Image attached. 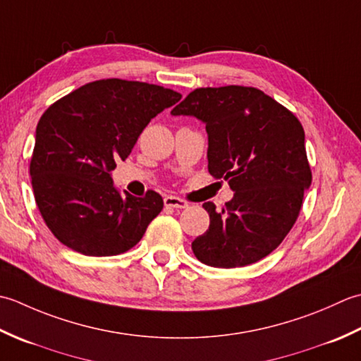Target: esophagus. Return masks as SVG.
<instances>
[{
	"mask_svg": "<svg viewBox=\"0 0 361 361\" xmlns=\"http://www.w3.org/2000/svg\"><path fill=\"white\" fill-rule=\"evenodd\" d=\"M164 202L166 207H174V209H187L188 207V202L178 196H165Z\"/></svg>",
	"mask_w": 361,
	"mask_h": 361,
	"instance_id": "1",
	"label": "esophagus"
}]
</instances>
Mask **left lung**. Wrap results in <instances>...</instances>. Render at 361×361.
Returning <instances> with one entry per match:
<instances>
[{
  "mask_svg": "<svg viewBox=\"0 0 361 361\" xmlns=\"http://www.w3.org/2000/svg\"><path fill=\"white\" fill-rule=\"evenodd\" d=\"M173 115H191L209 134V173L233 197L209 212L207 232L191 243L196 259L215 268L246 267L281 245L296 223L312 170L296 115L259 88H196Z\"/></svg>",
  "mask_w": 361,
  "mask_h": 361,
  "instance_id": "1",
  "label": "left lung"
}]
</instances>
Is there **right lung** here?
I'll return each mask as SVG.
<instances>
[{
	"instance_id": "right-lung-1",
	"label": "right lung",
	"mask_w": 361,
	"mask_h": 361,
	"mask_svg": "<svg viewBox=\"0 0 361 361\" xmlns=\"http://www.w3.org/2000/svg\"><path fill=\"white\" fill-rule=\"evenodd\" d=\"M180 98L171 88L112 78L79 87L45 110L29 173L43 221L62 245L109 257L142 240L164 200L152 190L121 196L110 171L154 116Z\"/></svg>"
}]
</instances>
